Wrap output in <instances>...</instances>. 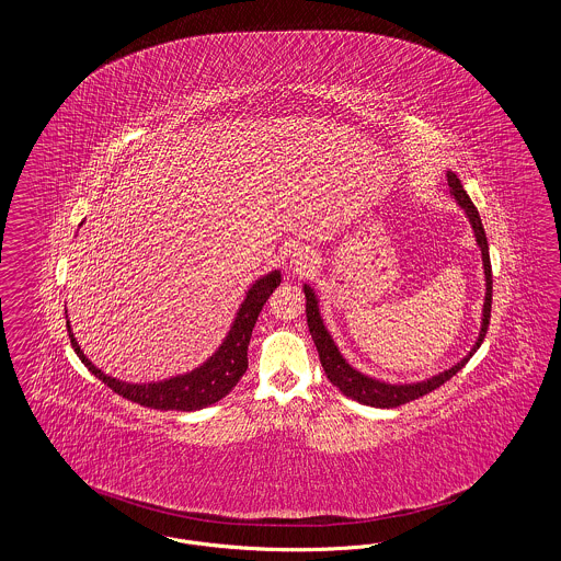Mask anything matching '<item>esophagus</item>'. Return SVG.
<instances>
[{"label": "esophagus", "instance_id": "esophagus-1", "mask_svg": "<svg viewBox=\"0 0 561 561\" xmlns=\"http://www.w3.org/2000/svg\"><path fill=\"white\" fill-rule=\"evenodd\" d=\"M293 263L294 267L298 268V271L311 267L316 263V254L309 248H298L293 254Z\"/></svg>", "mask_w": 561, "mask_h": 561}]
</instances>
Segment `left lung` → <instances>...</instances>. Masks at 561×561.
Returning a JSON list of instances; mask_svg holds the SVG:
<instances>
[{"mask_svg":"<svg viewBox=\"0 0 561 561\" xmlns=\"http://www.w3.org/2000/svg\"><path fill=\"white\" fill-rule=\"evenodd\" d=\"M448 179V185L453 188V195L456 197V202L460 204V208L467 213L471 225H473V231H476V240L481 250V259H483V273H485V302H483V320H481V332L476 347L469 351V355L453 366L450 370L446 373L437 374L428 380L423 382H414V385H387V382H380V380H374L370 376H364L357 370H353L348 366L347 362L343 359V355L339 353L336 345L332 343L328 330L323 328L320 318V309H318V300H316V294L305 286V298H307V323H309V332L313 336V343L318 347L320 353L321 366H323V373L328 376V380L341 389L343 396H347L351 400L359 401V403H366V405H374V408H398L401 403H408V401L419 400L423 396H427L431 391H435L437 387H442L446 380H450L454 374L458 370H462V366L471 359V355L480 348L483 339H485V332H488V325H490V311H492V265H490V254H488V240H485V231H483V225H481L480 214L478 208L473 206L471 197L467 195V191L460 185V181L456 179V174L448 172L446 174Z\"/></svg>","mask_w":561,"mask_h":561,"instance_id":"8db88e82","label":"left lung"}]
</instances>
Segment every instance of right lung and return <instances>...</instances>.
I'll return each mask as SVG.
<instances>
[{
	"mask_svg": "<svg viewBox=\"0 0 561 561\" xmlns=\"http://www.w3.org/2000/svg\"><path fill=\"white\" fill-rule=\"evenodd\" d=\"M282 277L279 271H273L265 277H261L245 296L241 305L240 313L236 323L231 325L229 336L225 343L214 353L213 357L197 370L185 376H176L163 382H151V385H128L119 382L111 376H105L92 362L81 353L78 341L71 334V325L67 321V332L71 339V347L76 348L81 364L94 374L99 380H103L111 391L126 400L140 403L145 408L153 410H181L191 412L206 405H213L222 400L240 380L245 368H248V345L252 336V328L259 320L261 309L265 307L268 296L279 286Z\"/></svg>",
	"mask_w": 561,
	"mask_h": 561,
	"instance_id": "right-lung-1",
	"label": "right lung"
}]
</instances>
